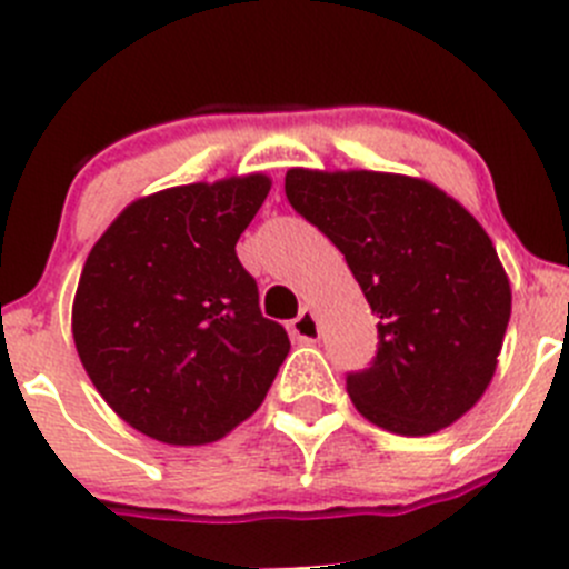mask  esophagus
<instances>
[{"mask_svg": "<svg viewBox=\"0 0 569 569\" xmlns=\"http://www.w3.org/2000/svg\"><path fill=\"white\" fill-rule=\"evenodd\" d=\"M289 332H291V338H297V341H317L319 321H317V317H313V311L302 308L300 317L291 319Z\"/></svg>", "mask_w": 569, "mask_h": 569, "instance_id": "esophagus-1", "label": "esophagus"}]
</instances>
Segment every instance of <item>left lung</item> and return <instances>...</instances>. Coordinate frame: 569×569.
<instances>
[{"label": "left lung", "instance_id": "8db88e82", "mask_svg": "<svg viewBox=\"0 0 569 569\" xmlns=\"http://www.w3.org/2000/svg\"><path fill=\"white\" fill-rule=\"evenodd\" d=\"M286 198L347 258L380 325L377 358L347 375L363 418L421 438L462 418L496 375L512 289L485 228L423 178L286 173Z\"/></svg>", "mask_w": 569, "mask_h": 569}]
</instances>
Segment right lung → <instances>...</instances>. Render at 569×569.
Instances as JSON below:
<instances>
[{"label": "right lung", "instance_id": "right-lung-1", "mask_svg": "<svg viewBox=\"0 0 569 569\" xmlns=\"http://www.w3.org/2000/svg\"><path fill=\"white\" fill-rule=\"evenodd\" d=\"M269 187L250 173L137 198L84 261L71 311L79 360L107 405L159 443L226 438L289 355L237 258Z\"/></svg>", "mask_w": 569, "mask_h": 569}]
</instances>
